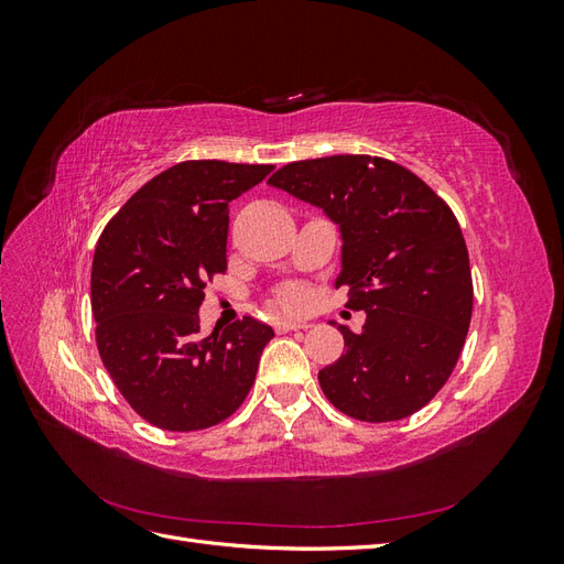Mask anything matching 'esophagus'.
I'll return each mask as SVG.
<instances>
[{
    "mask_svg": "<svg viewBox=\"0 0 564 564\" xmlns=\"http://www.w3.org/2000/svg\"><path fill=\"white\" fill-rule=\"evenodd\" d=\"M278 332H292V329H308L311 322H303V319H278L275 322Z\"/></svg>",
    "mask_w": 564,
    "mask_h": 564,
    "instance_id": "1",
    "label": "esophagus"
}]
</instances>
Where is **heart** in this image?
I'll return each instance as SVG.
<instances>
[{
    "instance_id": "b5f03b06",
    "label": "heart",
    "mask_w": 564,
    "mask_h": 564,
    "mask_svg": "<svg viewBox=\"0 0 564 564\" xmlns=\"http://www.w3.org/2000/svg\"><path fill=\"white\" fill-rule=\"evenodd\" d=\"M301 301H303V296H301V292H296V289H289V292H284L280 296V303L286 305V308H296Z\"/></svg>"
}]
</instances>
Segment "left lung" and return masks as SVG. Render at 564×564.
Here are the masks:
<instances>
[{"label": "left lung", "instance_id": "8db88e82", "mask_svg": "<svg viewBox=\"0 0 564 564\" xmlns=\"http://www.w3.org/2000/svg\"><path fill=\"white\" fill-rule=\"evenodd\" d=\"M327 214L340 230L346 352L317 379L340 412L400 421L429 404L464 350L473 315L468 249L447 202L409 169L371 155L292 162L268 181Z\"/></svg>", "mask_w": 564, "mask_h": 564}]
</instances>
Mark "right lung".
<instances>
[{
	"label": "right lung",
	"mask_w": 564,
	"mask_h": 564,
	"mask_svg": "<svg viewBox=\"0 0 564 564\" xmlns=\"http://www.w3.org/2000/svg\"><path fill=\"white\" fill-rule=\"evenodd\" d=\"M272 164L191 160L150 178L100 232L91 265L96 344L139 416L191 433L228 419L247 398L275 336L242 317L199 334L207 282L226 272L228 204Z\"/></svg>",
	"instance_id": "right-lung-1"
}]
</instances>
